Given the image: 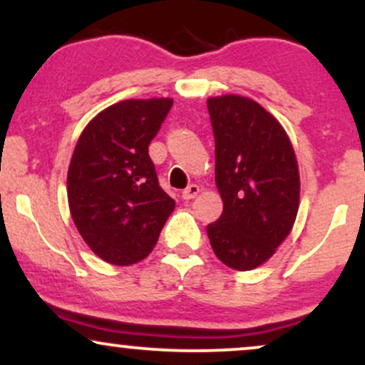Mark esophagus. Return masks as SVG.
Here are the masks:
<instances>
[{
    "label": "esophagus",
    "mask_w": 365,
    "mask_h": 365,
    "mask_svg": "<svg viewBox=\"0 0 365 365\" xmlns=\"http://www.w3.org/2000/svg\"><path fill=\"white\" fill-rule=\"evenodd\" d=\"M199 185H197V183H190V185H188L185 190L182 192V197H183V200H190V199H194V197L199 194Z\"/></svg>",
    "instance_id": "esophagus-1"
}]
</instances>
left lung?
<instances>
[{
  "label": "left lung",
  "mask_w": 365,
  "mask_h": 365,
  "mask_svg": "<svg viewBox=\"0 0 365 365\" xmlns=\"http://www.w3.org/2000/svg\"><path fill=\"white\" fill-rule=\"evenodd\" d=\"M215 133L220 220L207 225L216 257L237 271L261 266L290 233L299 211L295 153L282 125L242 96L207 99Z\"/></svg>",
  "instance_id": "obj_1"
}]
</instances>
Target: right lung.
Wrapping results in <instances>:
<instances>
[{"label": "right lung", "instance_id": "add662e5", "mask_svg": "<svg viewBox=\"0 0 365 365\" xmlns=\"http://www.w3.org/2000/svg\"><path fill=\"white\" fill-rule=\"evenodd\" d=\"M173 99H128L87 125L68 168V206L103 261L130 266L153 252L175 200L159 187L149 144Z\"/></svg>", "mask_w": 365, "mask_h": 365}]
</instances>
